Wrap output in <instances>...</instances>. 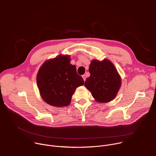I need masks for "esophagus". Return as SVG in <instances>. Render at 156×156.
<instances>
[{
	"instance_id": "34e87169",
	"label": "esophagus",
	"mask_w": 156,
	"mask_h": 156,
	"mask_svg": "<svg viewBox=\"0 0 156 156\" xmlns=\"http://www.w3.org/2000/svg\"><path fill=\"white\" fill-rule=\"evenodd\" d=\"M82 77H83V78L84 81H86V75H82Z\"/></svg>"
}]
</instances>
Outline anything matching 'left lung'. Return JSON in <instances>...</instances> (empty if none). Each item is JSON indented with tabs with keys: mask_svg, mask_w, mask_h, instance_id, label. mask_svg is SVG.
I'll use <instances>...</instances> for the list:
<instances>
[{
	"mask_svg": "<svg viewBox=\"0 0 156 156\" xmlns=\"http://www.w3.org/2000/svg\"><path fill=\"white\" fill-rule=\"evenodd\" d=\"M90 76L84 86L91 93L96 101L108 102L114 99L120 90L122 79L115 66L109 60H93L90 65Z\"/></svg>",
	"mask_w": 156,
	"mask_h": 156,
	"instance_id": "1",
	"label": "left lung"
}]
</instances>
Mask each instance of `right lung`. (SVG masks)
Here are the masks:
<instances>
[{
  "label": "right lung",
  "instance_id": "1",
  "mask_svg": "<svg viewBox=\"0 0 156 156\" xmlns=\"http://www.w3.org/2000/svg\"><path fill=\"white\" fill-rule=\"evenodd\" d=\"M70 60L69 55H60L46 60L37 72L36 82L40 95L51 105H69L76 89L84 84Z\"/></svg>",
  "mask_w": 156,
  "mask_h": 156
}]
</instances>
